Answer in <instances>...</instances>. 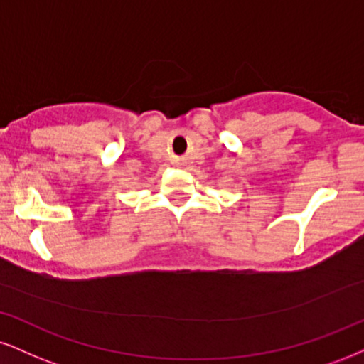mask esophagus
<instances>
[{"instance_id":"esophagus-1","label":"esophagus","mask_w":364,"mask_h":364,"mask_svg":"<svg viewBox=\"0 0 364 364\" xmlns=\"http://www.w3.org/2000/svg\"><path fill=\"white\" fill-rule=\"evenodd\" d=\"M178 164H179V163H178Z\"/></svg>"}]
</instances>
